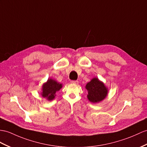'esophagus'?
I'll return each mask as SVG.
<instances>
[{"label":"esophagus","instance_id":"obj_1","mask_svg":"<svg viewBox=\"0 0 147 147\" xmlns=\"http://www.w3.org/2000/svg\"><path fill=\"white\" fill-rule=\"evenodd\" d=\"M70 83L74 84H78V82L77 80H71L70 81Z\"/></svg>","mask_w":147,"mask_h":147}]
</instances>
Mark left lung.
<instances>
[{"instance_id": "1", "label": "left lung", "mask_w": 147, "mask_h": 147, "mask_svg": "<svg viewBox=\"0 0 147 147\" xmlns=\"http://www.w3.org/2000/svg\"><path fill=\"white\" fill-rule=\"evenodd\" d=\"M85 88L88 92L87 98L92 103L100 102L108 95L109 88L96 77H94L88 82L85 85Z\"/></svg>"}]
</instances>
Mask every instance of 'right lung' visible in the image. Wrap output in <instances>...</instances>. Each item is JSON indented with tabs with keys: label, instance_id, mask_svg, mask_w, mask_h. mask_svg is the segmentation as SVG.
Listing matches in <instances>:
<instances>
[{
	"label": "right lung",
	"instance_id": "add662e5",
	"mask_svg": "<svg viewBox=\"0 0 147 147\" xmlns=\"http://www.w3.org/2000/svg\"><path fill=\"white\" fill-rule=\"evenodd\" d=\"M62 88V84L52 78H48L47 81L43 84L40 94L42 97L47 100L52 101L55 98L57 92Z\"/></svg>",
	"mask_w": 147,
	"mask_h": 147
}]
</instances>
